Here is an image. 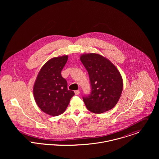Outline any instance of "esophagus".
I'll use <instances>...</instances> for the list:
<instances>
[{"mask_svg": "<svg viewBox=\"0 0 159 159\" xmlns=\"http://www.w3.org/2000/svg\"><path fill=\"white\" fill-rule=\"evenodd\" d=\"M80 91H75V95H79L80 94Z\"/></svg>", "mask_w": 159, "mask_h": 159, "instance_id": "obj_1", "label": "esophagus"}]
</instances>
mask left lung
I'll return each instance as SVG.
<instances>
[{"label":"left lung","mask_w":159,"mask_h":159,"mask_svg":"<svg viewBox=\"0 0 159 159\" xmlns=\"http://www.w3.org/2000/svg\"><path fill=\"white\" fill-rule=\"evenodd\" d=\"M80 60L91 81V93L83 97L86 108L96 114L111 110L118 102L123 89L119 71L109 59L99 54H83Z\"/></svg>","instance_id":"left-lung-1"}]
</instances>
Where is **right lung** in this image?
Returning a JSON list of instances; mask_svg holds the SVG:
<instances>
[{
    "label": "right lung",
    "instance_id": "add662e5",
    "mask_svg": "<svg viewBox=\"0 0 159 159\" xmlns=\"http://www.w3.org/2000/svg\"><path fill=\"white\" fill-rule=\"evenodd\" d=\"M68 60V55L48 61L40 70L33 88L35 101L40 109L50 116L63 113L74 92L67 89V82L61 71Z\"/></svg>",
    "mask_w": 159,
    "mask_h": 159
}]
</instances>
